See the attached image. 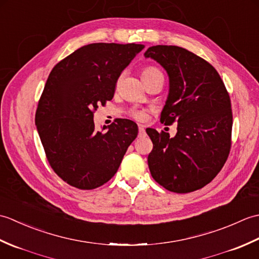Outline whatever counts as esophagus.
Listing matches in <instances>:
<instances>
[{
  "label": "esophagus",
  "instance_id": "1",
  "mask_svg": "<svg viewBox=\"0 0 259 259\" xmlns=\"http://www.w3.org/2000/svg\"><path fill=\"white\" fill-rule=\"evenodd\" d=\"M145 134H146L145 126L144 125H139V136L142 137V136H145Z\"/></svg>",
  "mask_w": 259,
  "mask_h": 259
}]
</instances>
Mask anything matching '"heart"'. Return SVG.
<instances>
[{
	"mask_svg": "<svg viewBox=\"0 0 259 259\" xmlns=\"http://www.w3.org/2000/svg\"><path fill=\"white\" fill-rule=\"evenodd\" d=\"M158 73H161V72L157 68L148 67V68L144 69V71H142L141 76H142V79H148V78H151L152 75L158 74ZM131 114H133V117L137 120H144L146 118V112L142 111V110H134V111L131 112Z\"/></svg>",
	"mask_w": 259,
	"mask_h": 259,
	"instance_id": "b5f03b06",
	"label": "heart"
}]
</instances>
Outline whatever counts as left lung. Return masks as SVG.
Here are the masks:
<instances>
[{
	"mask_svg": "<svg viewBox=\"0 0 259 259\" xmlns=\"http://www.w3.org/2000/svg\"><path fill=\"white\" fill-rule=\"evenodd\" d=\"M166 70L169 93L160 114L177 122V134L147 128L153 144L148 156L152 178L167 190L186 194L210 183L230 150L233 113L229 95L212 65L184 48L155 46L145 52Z\"/></svg>",
	"mask_w": 259,
	"mask_h": 259,
	"instance_id": "left-lung-1",
	"label": "left lung"
}]
</instances>
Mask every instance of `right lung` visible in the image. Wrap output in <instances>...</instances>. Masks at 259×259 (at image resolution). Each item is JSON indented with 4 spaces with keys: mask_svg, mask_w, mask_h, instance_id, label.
Here are the masks:
<instances>
[{
    "mask_svg": "<svg viewBox=\"0 0 259 259\" xmlns=\"http://www.w3.org/2000/svg\"><path fill=\"white\" fill-rule=\"evenodd\" d=\"M144 45L92 43L60 61L47 80L35 125L49 163L60 178L89 190L111 179L137 136L128 119L96 131L93 112L113 98L115 83Z\"/></svg>",
    "mask_w": 259,
    "mask_h": 259,
    "instance_id": "obj_1",
    "label": "right lung"
}]
</instances>
